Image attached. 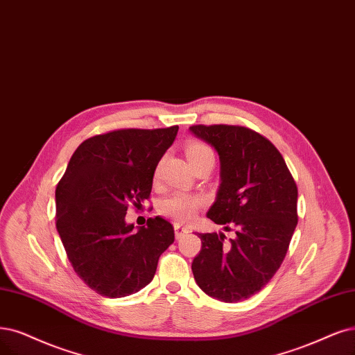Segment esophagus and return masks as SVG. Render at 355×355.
I'll return each instance as SVG.
<instances>
[{
	"mask_svg": "<svg viewBox=\"0 0 355 355\" xmlns=\"http://www.w3.org/2000/svg\"><path fill=\"white\" fill-rule=\"evenodd\" d=\"M174 231H175V239H181L182 235L189 232V228H184L181 225H174Z\"/></svg>",
	"mask_w": 355,
	"mask_h": 355,
	"instance_id": "obj_1",
	"label": "esophagus"
}]
</instances>
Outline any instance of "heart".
I'll return each mask as SVG.
<instances>
[{
  "label": "heart",
  "instance_id": "1",
  "mask_svg": "<svg viewBox=\"0 0 355 355\" xmlns=\"http://www.w3.org/2000/svg\"><path fill=\"white\" fill-rule=\"evenodd\" d=\"M186 155L190 164L205 159V157H214L212 149L202 141H190L186 146ZM203 203L205 200L200 196L174 193L161 202L159 212L162 216L177 222V224H189L198 215Z\"/></svg>",
  "mask_w": 355,
  "mask_h": 355
}]
</instances>
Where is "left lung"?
Returning a JSON list of instances; mask_svg holds the SVG:
<instances>
[{
	"label": "left lung",
	"instance_id": "obj_1",
	"mask_svg": "<svg viewBox=\"0 0 355 355\" xmlns=\"http://www.w3.org/2000/svg\"><path fill=\"white\" fill-rule=\"evenodd\" d=\"M219 155L220 184L207 218L235 237L199 234L202 250L191 270L209 297L239 303L259 293L286 256L298 222L295 181L282 155L241 125H191Z\"/></svg>",
	"mask_w": 355,
	"mask_h": 355
}]
</instances>
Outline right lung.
<instances>
[{
  "instance_id": "add662e5",
  "label": "right lung",
  "mask_w": 355,
  "mask_h": 355,
  "mask_svg": "<svg viewBox=\"0 0 355 355\" xmlns=\"http://www.w3.org/2000/svg\"><path fill=\"white\" fill-rule=\"evenodd\" d=\"M178 125L123 128L85 140L55 189V224L70 263L89 288L120 298L155 277L157 260L174 243L161 216L137 231L127 224L128 206L149 199L157 162L174 143Z\"/></svg>"
}]
</instances>
